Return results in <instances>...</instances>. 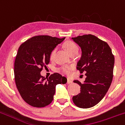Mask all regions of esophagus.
Returning a JSON list of instances; mask_svg holds the SVG:
<instances>
[{
  "label": "esophagus",
  "instance_id": "1",
  "mask_svg": "<svg viewBox=\"0 0 125 125\" xmlns=\"http://www.w3.org/2000/svg\"><path fill=\"white\" fill-rule=\"evenodd\" d=\"M72 83V80H71L70 79L67 78V84H71Z\"/></svg>",
  "mask_w": 125,
  "mask_h": 125
}]
</instances>
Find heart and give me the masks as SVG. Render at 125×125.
Segmentation results:
<instances>
[{"label":"heart","mask_w":125,"mask_h":125,"mask_svg":"<svg viewBox=\"0 0 125 125\" xmlns=\"http://www.w3.org/2000/svg\"><path fill=\"white\" fill-rule=\"evenodd\" d=\"M64 47L69 54H70L74 51H78V47L76 45V44L73 41H67L65 42L64 44ZM55 52H56V49H53L50 53V59L51 60H53ZM73 69L74 67L72 65H64L60 68V70L62 73L68 75H70V72Z\"/></svg>","instance_id":"obj_1"}]
</instances>
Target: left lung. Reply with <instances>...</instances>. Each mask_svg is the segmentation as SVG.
<instances>
[{
  "instance_id": "1",
  "label": "left lung",
  "mask_w": 125,
  "mask_h": 125,
  "mask_svg": "<svg viewBox=\"0 0 125 125\" xmlns=\"http://www.w3.org/2000/svg\"><path fill=\"white\" fill-rule=\"evenodd\" d=\"M81 47L82 55L77 70L86 73L80 93L72 98L74 104L81 108H89L98 104L107 93L113 78L114 56L107 42L92 34L72 38Z\"/></svg>"
}]
</instances>
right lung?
<instances>
[{
    "label": "right lung",
    "instance_id": "add662e5",
    "mask_svg": "<svg viewBox=\"0 0 125 125\" xmlns=\"http://www.w3.org/2000/svg\"><path fill=\"white\" fill-rule=\"evenodd\" d=\"M65 38L48 35L33 36L22 43L14 61V80L22 99L30 106L42 107L52 103L58 84H65L66 78L58 73L49 78L41 72L50 62V54Z\"/></svg>",
    "mask_w": 125,
    "mask_h": 125
}]
</instances>
